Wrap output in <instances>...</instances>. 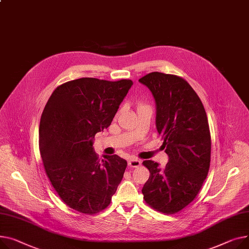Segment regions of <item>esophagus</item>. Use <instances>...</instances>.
<instances>
[{"mask_svg":"<svg viewBox=\"0 0 249 249\" xmlns=\"http://www.w3.org/2000/svg\"><path fill=\"white\" fill-rule=\"evenodd\" d=\"M141 165V161L138 159H130L128 161V166L131 168H137Z\"/></svg>","mask_w":249,"mask_h":249,"instance_id":"1","label":"esophagus"}]
</instances>
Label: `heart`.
I'll list each match as a JSON object with an SVG mask.
<instances>
[{
    "label": "heart",
    "instance_id": "b5f03b06",
    "mask_svg": "<svg viewBox=\"0 0 249 249\" xmlns=\"http://www.w3.org/2000/svg\"><path fill=\"white\" fill-rule=\"evenodd\" d=\"M141 107H144V106H142V105H140V106H139V108H141Z\"/></svg>",
    "mask_w": 249,
    "mask_h": 249
}]
</instances>
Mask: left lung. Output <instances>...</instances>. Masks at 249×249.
<instances>
[{
    "label": "left lung",
    "instance_id": "1",
    "mask_svg": "<svg viewBox=\"0 0 249 249\" xmlns=\"http://www.w3.org/2000/svg\"><path fill=\"white\" fill-rule=\"evenodd\" d=\"M139 82L153 95L156 129L168 155L163 168L152 160L143 162L150 176L142 193L154 209L178 212L196 197L209 170L211 139L206 112L184 79L152 72Z\"/></svg>",
    "mask_w": 249,
    "mask_h": 249
}]
</instances>
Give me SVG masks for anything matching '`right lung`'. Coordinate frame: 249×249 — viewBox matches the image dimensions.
<instances>
[{"label":"right lung","mask_w":249,"mask_h":249,"mask_svg":"<svg viewBox=\"0 0 249 249\" xmlns=\"http://www.w3.org/2000/svg\"><path fill=\"white\" fill-rule=\"evenodd\" d=\"M133 85L80 78L55 89L44 108L39 147L47 176L61 199L84 214L105 209L123 178L127 161L94 151V137L108 128Z\"/></svg>","instance_id":"1"}]
</instances>
